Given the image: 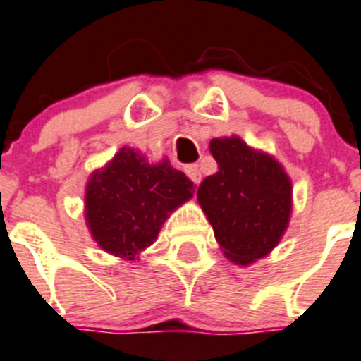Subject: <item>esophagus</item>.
Returning <instances> with one entry per match:
<instances>
[{"mask_svg":"<svg viewBox=\"0 0 361 361\" xmlns=\"http://www.w3.org/2000/svg\"><path fill=\"white\" fill-rule=\"evenodd\" d=\"M184 171H186V175L191 178V180H193L195 184H200L202 171H200V168H198V164H188V166L184 168Z\"/></svg>","mask_w":361,"mask_h":361,"instance_id":"1","label":"esophagus"}]
</instances>
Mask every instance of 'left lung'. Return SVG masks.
Listing matches in <instances>:
<instances>
[{"mask_svg": "<svg viewBox=\"0 0 361 361\" xmlns=\"http://www.w3.org/2000/svg\"><path fill=\"white\" fill-rule=\"evenodd\" d=\"M218 171L204 178L198 204L214 230L223 255L250 266L276 248L293 214V183L271 154L239 136L209 143Z\"/></svg>", "mask_w": 361, "mask_h": 361, "instance_id": "obj_1", "label": "left lung"}]
</instances>
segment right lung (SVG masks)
<instances>
[{
	"instance_id": "add662e5",
	"label": "right lung",
	"mask_w": 361,
	"mask_h": 361,
	"mask_svg": "<svg viewBox=\"0 0 361 361\" xmlns=\"http://www.w3.org/2000/svg\"><path fill=\"white\" fill-rule=\"evenodd\" d=\"M193 193V183L166 157L149 163L140 150L122 147L90 173L85 221L99 248L123 260H140L171 212Z\"/></svg>"
}]
</instances>
